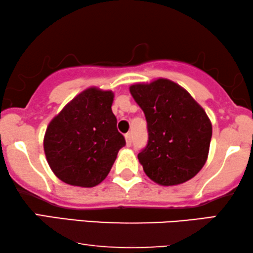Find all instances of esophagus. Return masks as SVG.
<instances>
[{
  "instance_id": "esophagus-1",
  "label": "esophagus",
  "mask_w": 253,
  "mask_h": 253,
  "mask_svg": "<svg viewBox=\"0 0 253 253\" xmlns=\"http://www.w3.org/2000/svg\"><path fill=\"white\" fill-rule=\"evenodd\" d=\"M126 146L130 147L131 144H132V136H131L130 132H127L126 134Z\"/></svg>"
}]
</instances>
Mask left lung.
<instances>
[{
	"instance_id": "left-lung-1",
	"label": "left lung",
	"mask_w": 253,
	"mask_h": 253,
	"mask_svg": "<svg viewBox=\"0 0 253 253\" xmlns=\"http://www.w3.org/2000/svg\"><path fill=\"white\" fill-rule=\"evenodd\" d=\"M130 93L147 122V144L138 154L145 174L166 186L181 184L198 174L212 138L205 110L168 79L132 85Z\"/></svg>"
}]
</instances>
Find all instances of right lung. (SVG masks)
<instances>
[{
	"instance_id": "1",
	"label": "right lung",
	"mask_w": 253,
	"mask_h": 253,
	"mask_svg": "<svg viewBox=\"0 0 253 253\" xmlns=\"http://www.w3.org/2000/svg\"><path fill=\"white\" fill-rule=\"evenodd\" d=\"M113 100L112 91L87 88L51 120L43 148L61 181L92 188L108 175L119 151L126 146L112 112Z\"/></svg>"
}]
</instances>
